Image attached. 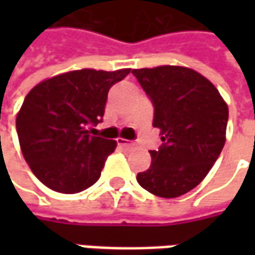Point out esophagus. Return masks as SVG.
I'll use <instances>...</instances> for the list:
<instances>
[{
    "label": "esophagus",
    "instance_id": "obj_1",
    "mask_svg": "<svg viewBox=\"0 0 255 255\" xmlns=\"http://www.w3.org/2000/svg\"><path fill=\"white\" fill-rule=\"evenodd\" d=\"M118 144H119L121 147H133V146H136L132 140H126V139H122V137L118 139Z\"/></svg>",
    "mask_w": 255,
    "mask_h": 255
}]
</instances>
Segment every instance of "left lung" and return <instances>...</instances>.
<instances>
[{"label": "left lung", "mask_w": 255, "mask_h": 255, "mask_svg": "<svg viewBox=\"0 0 255 255\" xmlns=\"http://www.w3.org/2000/svg\"><path fill=\"white\" fill-rule=\"evenodd\" d=\"M153 108L162 144L149 150L152 164L137 173L143 189L173 199L194 189L210 171L226 143L229 108L199 72L184 66L133 69Z\"/></svg>", "instance_id": "left-lung-1"}]
</instances>
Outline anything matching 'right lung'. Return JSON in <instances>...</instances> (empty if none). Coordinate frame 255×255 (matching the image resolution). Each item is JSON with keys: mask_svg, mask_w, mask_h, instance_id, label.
<instances>
[{"mask_svg": "<svg viewBox=\"0 0 255 255\" xmlns=\"http://www.w3.org/2000/svg\"><path fill=\"white\" fill-rule=\"evenodd\" d=\"M130 69H81L38 84L25 96L16 133L25 162L51 190L74 194L95 184L116 142L95 136L108 92Z\"/></svg>", "mask_w": 255, "mask_h": 255, "instance_id": "obj_1", "label": "right lung"}]
</instances>
